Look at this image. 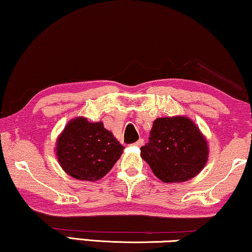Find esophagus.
Returning a JSON list of instances; mask_svg holds the SVG:
<instances>
[{
	"label": "esophagus",
	"mask_w": 252,
	"mask_h": 252,
	"mask_svg": "<svg viewBox=\"0 0 252 252\" xmlns=\"http://www.w3.org/2000/svg\"><path fill=\"white\" fill-rule=\"evenodd\" d=\"M143 143H144L143 138H140V140H137L136 142H135L134 145H135V147H142V145H143Z\"/></svg>",
	"instance_id": "esophagus-1"
}]
</instances>
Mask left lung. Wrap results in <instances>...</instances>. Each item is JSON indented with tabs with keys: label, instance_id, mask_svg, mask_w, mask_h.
I'll return each instance as SVG.
<instances>
[{
	"label": "left lung",
	"instance_id": "8db88e82",
	"mask_svg": "<svg viewBox=\"0 0 252 252\" xmlns=\"http://www.w3.org/2000/svg\"><path fill=\"white\" fill-rule=\"evenodd\" d=\"M141 157L162 182L178 183L201 171L208 160V147L195 124L187 117L158 118L149 142L141 148Z\"/></svg>",
	"mask_w": 252,
	"mask_h": 252
}]
</instances>
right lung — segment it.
I'll use <instances>...</instances> for the list:
<instances>
[{"label":"right lung","instance_id":"1","mask_svg":"<svg viewBox=\"0 0 252 252\" xmlns=\"http://www.w3.org/2000/svg\"><path fill=\"white\" fill-rule=\"evenodd\" d=\"M124 148L101 122L76 118L68 123L58 138L57 156L61 167L70 176L96 181L114 167Z\"/></svg>","mask_w":252,"mask_h":252}]
</instances>
